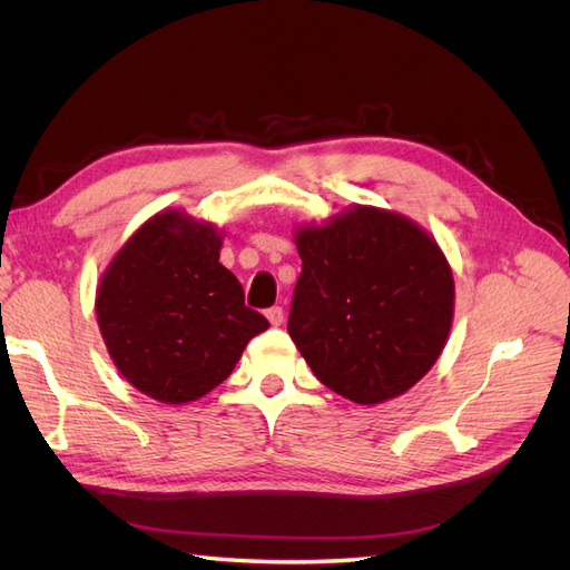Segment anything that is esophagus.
I'll use <instances>...</instances> for the list:
<instances>
[{
    "mask_svg": "<svg viewBox=\"0 0 570 570\" xmlns=\"http://www.w3.org/2000/svg\"><path fill=\"white\" fill-rule=\"evenodd\" d=\"M266 318L271 321V325H281L283 323V306H271L266 308Z\"/></svg>",
    "mask_w": 570,
    "mask_h": 570,
    "instance_id": "1",
    "label": "esophagus"
}]
</instances>
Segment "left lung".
I'll use <instances>...</instances> for the list:
<instances>
[{"label": "left lung", "instance_id": "left-lung-1", "mask_svg": "<svg viewBox=\"0 0 570 570\" xmlns=\"http://www.w3.org/2000/svg\"><path fill=\"white\" fill-rule=\"evenodd\" d=\"M287 333L318 381L356 404L404 394L433 368L454 316L452 268L416 223L354 206L297 233Z\"/></svg>", "mask_w": 570, "mask_h": 570}]
</instances>
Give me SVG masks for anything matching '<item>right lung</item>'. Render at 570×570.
I'll list each match as a JSON object with an SVG mask.
<instances>
[{"label":"right lung","instance_id":"right-lung-1","mask_svg":"<svg viewBox=\"0 0 570 570\" xmlns=\"http://www.w3.org/2000/svg\"><path fill=\"white\" fill-rule=\"evenodd\" d=\"M218 256L214 226L166 212L149 218L101 275V337L126 381L151 400H199L268 327L245 306L243 285Z\"/></svg>","mask_w":570,"mask_h":570}]
</instances>
